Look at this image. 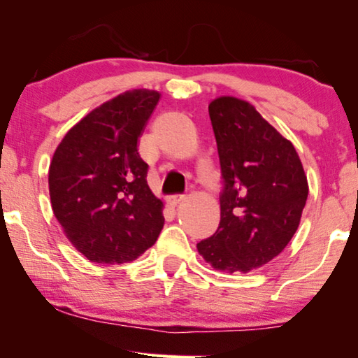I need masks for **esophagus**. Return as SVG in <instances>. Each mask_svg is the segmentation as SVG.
Returning <instances> with one entry per match:
<instances>
[{
    "label": "esophagus",
    "instance_id": "34e87169",
    "mask_svg": "<svg viewBox=\"0 0 358 358\" xmlns=\"http://www.w3.org/2000/svg\"><path fill=\"white\" fill-rule=\"evenodd\" d=\"M185 200V195H171V196H168L166 198V203L169 204V206H178V204L180 203V201H184Z\"/></svg>",
    "mask_w": 358,
    "mask_h": 358
}]
</instances>
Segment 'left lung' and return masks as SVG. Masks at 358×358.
I'll use <instances>...</instances> for the list:
<instances>
[{"instance_id": "8db88e82", "label": "left lung", "mask_w": 358, "mask_h": 358, "mask_svg": "<svg viewBox=\"0 0 358 358\" xmlns=\"http://www.w3.org/2000/svg\"><path fill=\"white\" fill-rule=\"evenodd\" d=\"M224 192L220 224L196 244L204 262L225 273H249L290 243L308 200V179L294 144L236 96L209 103Z\"/></svg>"}]
</instances>
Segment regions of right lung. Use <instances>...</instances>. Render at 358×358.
<instances>
[{"mask_svg":"<svg viewBox=\"0 0 358 358\" xmlns=\"http://www.w3.org/2000/svg\"><path fill=\"white\" fill-rule=\"evenodd\" d=\"M160 93L134 89L99 104L52 157L49 193L64 236L90 262L120 265L155 244L165 217L138 152Z\"/></svg>","mask_w":358,"mask_h":358,"instance_id":"right-lung-1","label":"right lung"}]
</instances>
